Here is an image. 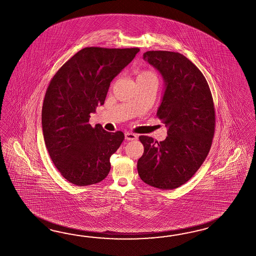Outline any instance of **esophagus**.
<instances>
[{"label":"esophagus","instance_id":"obj_1","mask_svg":"<svg viewBox=\"0 0 256 256\" xmlns=\"http://www.w3.org/2000/svg\"><path fill=\"white\" fill-rule=\"evenodd\" d=\"M138 138V136L136 134H132L130 132H125V139L128 140V141H132V140H136Z\"/></svg>","mask_w":256,"mask_h":256}]
</instances>
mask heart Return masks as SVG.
I'll return each mask as SVG.
<instances>
[{
    "label": "heart",
    "mask_w": 256,
    "mask_h": 256,
    "mask_svg": "<svg viewBox=\"0 0 256 256\" xmlns=\"http://www.w3.org/2000/svg\"><path fill=\"white\" fill-rule=\"evenodd\" d=\"M141 79H150L156 80V76L154 73L148 72V70H142L138 73V79L136 80Z\"/></svg>",
    "instance_id": "b5f03b06"
}]
</instances>
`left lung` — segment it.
I'll return each mask as SVG.
<instances>
[{"label":"left lung","mask_w":256,"mask_h":256,"mask_svg":"<svg viewBox=\"0 0 256 256\" xmlns=\"http://www.w3.org/2000/svg\"><path fill=\"white\" fill-rule=\"evenodd\" d=\"M143 56L165 82L157 117L168 127V136L160 142L139 136L144 153L138 160V174L151 186L174 190L196 174L210 151L214 104L204 74L182 54L148 51Z\"/></svg>","instance_id":"left-lung-1"}]
</instances>
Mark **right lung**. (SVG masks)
Wrapping results in <instances>:
<instances>
[{
	"mask_svg": "<svg viewBox=\"0 0 256 256\" xmlns=\"http://www.w3.org/2000/svg\"><path fill=\"white\" fill-rule=\"evenodd\" d=\"M139 50L86 47L50 80L42 110V132L52 162L70 183L84 186L108 174L110 158L124 134L105 131L101 125L92 127L90 113L104 104L112 80Z\"/></svg>",
	"mask_w": 256,
	"mask_h": 256,
	"instance_id": "obj_1",
	"label": "right lung"
}]
</instances>
